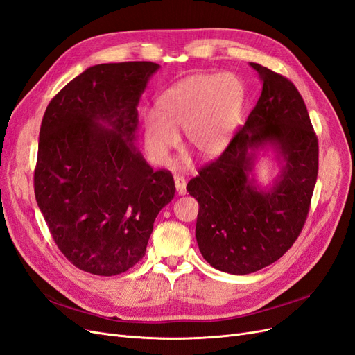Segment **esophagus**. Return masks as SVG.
<instances>
[{
	"label": "esophagus",
	"instance_id": "1",
	"mask_svg": "<svg viewBox=\"0 0 355 355\" xmlns=\"http://www.w3.org/2000/svg\"><path fill=\"white\" fill-rule=\"evenodd\" d=\"M175 185L179 196H184L187 192V179L184 176H175Z\"/></svg>",
	"mask_w": 355,
	"mask_h": 355
}]
</instances>
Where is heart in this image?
<instances>
[{
	"label": "heart",
	"mask_w": 355,
	"mask_h": 355,
	"mask_svg": "<svg viewBox=\"0 0 355 355\" xmlns=\"http://www.w3.org/2000/svg\"><path fill=\"white\" fill-rule=\"evenodd\" d=\"M245 102L244 84L232 73H198L168 87L157 101V112L144 120L149 158L168 163L185 130V146L201 158L218 157L228 146Z\"/></svg>",
	"instance_id": "1"
}]
</instances>
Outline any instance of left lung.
Listing matches in <instances>:
<instances>
[{
  "mask_svg": "<svg viewBox=\"0 0 355 355\" xmlns=\"http://www.w3.org/2000/svg\"><path fill=\"white\" fill-rule=\"evenodd\" d=\"M262 93L225 151L198 170L187 191L198 201L196 237L213 268L235 275L274 263L302 231L318 173V139L302 96L283 75L250 63ZM270 144L282 159L271 190L248 175L255 154Z\"/></svg>",
  "mask_w": 355,
  "mask_h": 355,
  "instance_id": "obj_1",
  "label": "left lung"
}]
</instances>
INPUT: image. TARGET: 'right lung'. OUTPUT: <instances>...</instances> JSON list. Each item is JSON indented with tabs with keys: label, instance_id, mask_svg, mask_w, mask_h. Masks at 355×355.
Returning a JSON list of instances; mask_svg holds the SVG:
<instances>
[{
	"label": "right lung",
	"instance_id": "1",
	"mask_svg": "<svg viewBox=\"0 0 355 355\" xmlns=\"http://www.w3.org/2000/svg\"><path fill=\"white\" fill-rule=\"evenodd\" d=\"M154 62L102 63L63 87L42 116L34 188L53 240L94 275L142 259L159 210L175 197L168 170L135 146L137 103Z\"/></svg>",
	"mask_w": 355,
	"mask_h": 355
}]
</instances>
